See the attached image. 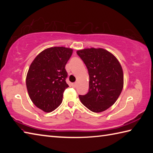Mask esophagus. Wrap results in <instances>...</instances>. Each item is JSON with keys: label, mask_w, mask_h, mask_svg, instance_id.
<instances>
[{"label": "esophagus", "mask_w": 153, "mask_h": 153, "mask_svg": "<svg viewBox=\"0 0 153 153\" xmlns=\"http://www.w3.org/2000/svg\"><path fill=\"white\" fill-rule=\"evenodd\" d=\"M76 83H74V84H72V86H73L74 88H76Z\"/></svg>", "instance_id": "34e87169"}]
</instances>
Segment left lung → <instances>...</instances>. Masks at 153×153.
I'll use <instances>...</instances> for the list:
<instances>
[{
    "label": "left lung",
    "mask_w": 153,
    "mask_h": 153,
    "mask_svg": "<svg viewBox=\"0 0 153 153\" xmlns=\"http://www.w3.org/2000/svg\"><path fill=\"white\" fill-rule=\"evenodd\" d=\"M77 54L86 65L90 78L88 92L79 95V100L92 112L107 110L116 102L123 87L120 62L103 48H85Z\"/></svg>",
    "instance_id": "left-lung-1"
}]
</instances>
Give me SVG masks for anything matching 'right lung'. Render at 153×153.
<instances>
[{
  "mask_svg": "<svg viewBox=\"0 0 153 153\" xmlns=\"http://www.w3.org/2000/svg\"><path fill=\"white\" fill-rule=\"evenodd\" d=\"M73 53L71 48L59 46L41 52L31 63L26 77L30 99L38 108L46 113L61 104L68 84L65 65Z\"/></svg>",
  "mask_w": 153,
  "mask_h": 153,
  "instance_id": "add662e5",
  "label": "right lung"
}]
</instances>
